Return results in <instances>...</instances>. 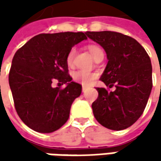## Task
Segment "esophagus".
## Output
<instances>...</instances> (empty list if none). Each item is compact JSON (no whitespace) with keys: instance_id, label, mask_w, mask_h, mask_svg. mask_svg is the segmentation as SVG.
I'll return each mask as SVG.
<instances>
[{"instance_id":"esophagus-1","label":"esophagus","mask_w":161,"mask_h":161,"mask_svg":"<svg viewBox=\"0 0 161 161\" xmlns=\"http://www.w3.org/2000/svg\"><path fill=\"white\" fill-rule=\"evenodd\" d=\"M86 91H87V88H86V87H82V92L85 93Z\"/></svg>"}]
</instances>
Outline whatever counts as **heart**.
<instances>
[{
  "instance_id": "1",
  "label": "heart",
  "mask_w": 161,
  "mask_h": 161,
  "mask_svg": "<svg viewBox=\"0 0 161 161\" xmlns=\"http://www.w3.org/2000/svg\"><path fill=\"white\" fill-rule=\"evenodd\" d=\"M88 49H89V52L92 55L93 58H95L96 56H97L100 53H103L102 49L99 47H97V46L91 45V46H89ZM74 53H75V50L71 49V51L69 52V53H68V55H67L66 63H67L68 66H71L72 65ZM97 76V74L96 72H89V71H77L72 74L73 80L76 82H79V83L82 84V85H90V84H91L93 82V80L96 79Z\"/></svg>"
}]
</instances>
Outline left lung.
I'll return each mask as SVG.
<instances>
[{
    "instance_id": "1",
    "label": "left lung",
    "mask_w": 161,
    "mask_h": 161,
    "mask_svg": "<svg viewBox=\"0 0 161 161\" xmlns=\"http://www.w3.org/2000/svg\"><path fill=\"white\" fill-rule=\"evenodd\" d=\"M85 34L103 47L108 62L100 80L115 87L108 92L97 88L98 97L92 103L97 121L110 130L120 131L133 125L144 111L152 89V67L145 49L125 35L100 31Z\"/></svg>"
}]
</instances>
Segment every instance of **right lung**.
I'll return each instance as SVG.
<instances>
[{"label":"right lung","mask_w":161,"mask_h":161,"mask_svg":"<svg viewBox=\"0 0 161 161\" xmlns=\"http://www.w3.org/2000/svg\"><path fill=\"white\" fill-rule=\"evenodd\" d=\"M87 36L82 32L39 34L19 48L12 59L9 83L17 113L36 132L53 133L67 122L81 85L68 74L66 58ZM53 79L66 84L53 88Z\"/></svg>","instance_id":"right-lung-1"}]
</instances>
